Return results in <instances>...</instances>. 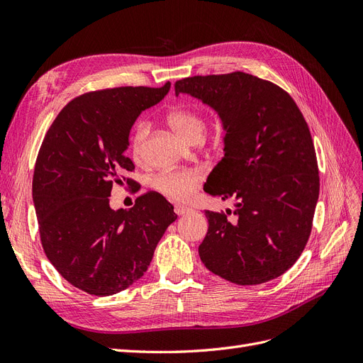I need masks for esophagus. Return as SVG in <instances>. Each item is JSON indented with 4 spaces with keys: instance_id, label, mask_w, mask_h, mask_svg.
<instances>
[{
    "instance_id": "obj_1",
    "label": "esophagus",
    "mask_w": 363,
    "mask_h": 363,
    "mask_svg": "<svg viewBox=\"0 0 363 363\" xmlns=\"http://www.w3.org/2000/svg\"><path fill=\"white\" fill-rule=\"evenodd\" d=\"M174 212L182 216V215H188V213H191V212H192V208L186 207V206H182V204H175V206H174Z\"/></svg>"
}]
</instances>
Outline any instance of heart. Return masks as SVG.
Segmentation results:
<instances>
[{"label": "heart", "instance_id": "obj_1", "mask_svg": "<svg viewBox=\"0 0 363 363\" xmlns=\"http://www.w3.org/2000/svg\"><path fill=\"white\" fill-rule=\"evenodd\" d=\"M168 125L177 136L183 140L194 142L200 140L204 131L203 118L189 108H174L169 112ZM150 125L147 121H140L136 124L133 135H131V152L135 159H140L144 151L145 139L148 136ZM201 182V172L196 169H183V171H171L163 172L155 179L152 184L155 188L164 196L171 200H186L194 192V189Z\"/></svg>", "mask_w": 363, "mask_h": 363}]
</instances>
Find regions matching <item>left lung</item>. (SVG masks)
<instances>
[{
	"label": "left lung",
	"instance_id": "left-lung-1",
	"mask_svg": "<svg viewBox=\"0 0 363 363\" xmlns=\"http://www.w3.org/2000/svg\"><path fill=\"white\" fill-rule=\"evenodd\" d=\"M189 95L216 112L224 157L204 191L224 212H204L208 230L199 255L204 267L236 284H260L286 272L311 235L320 177L309 127L279 86L245 72L189 77L175 96Z\"/></svg>",
	"mask_w": 363,
	"mask_h": 363
}]
</instances>
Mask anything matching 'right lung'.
<instances>
[{
	"label": "right lung",
	"mask_w": 363,
	"mask_h": 363,
	"mask_svg": "<svg viewBox=\"0 0 363 363\" xmlns=\"http://www.w3.org/2000/svg\"><path fill=\"white\" fill-rule=\"evenodd\" d=\"M169 87H116L77 96L42 142L33 175L42 247L60 276L87 294L108 296L139 280L177 219L157 192L140 195L130 211L108 204L113 184L123 186L135 169L125 155L131 127Z\"/></svg>",
	"instance_id": "right-lung-1"
}]
</instances>
